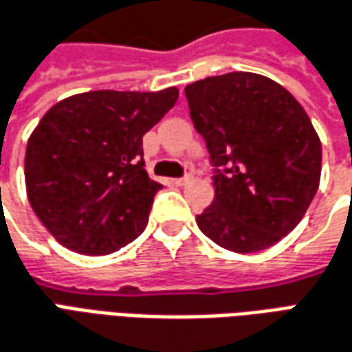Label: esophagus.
I'll use <instances>...</instances> for the list:
<instances>
[{
	"mask_svg": "<svg viewBox=\"0 0 352 352\" xmlns=\"http://www.w3.org/2000/svg\"><path fill=\"white\" fill-rule=\"evenodd\" d=\"M190 179H192V177H190V175H183V177H179V179H175L173 183L179 184V186H183V184L190 183Z\"/></svg>",
	"mask_w": 352,
	"mask_h": 352,
	"instance_id": "obj_1",
	"label": "esophagus"
}]
</instances>
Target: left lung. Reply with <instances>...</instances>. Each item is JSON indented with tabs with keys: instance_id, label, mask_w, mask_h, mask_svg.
Masks as SVG:
<instances>
[{
	"instance_id": "8db88e82",
	"label": "left lung",
	"mask_w": 352,
	"mask_h": 352,
	"mask_svg": "<svg viewBox=\"0 0 352 352\" xmlns=\"http://www.w3.org/2000/svg\"><path fill=\"white\" fill-rule=\"evenodd\" d=\"M213 166L215 198L196 215L204 234L236 253L289 234L320 183L322 144L294 95L265 76L230 72L184 87Z\"/></svg>"
}]
</instances>
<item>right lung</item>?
Here are the masks:
<instances>
[{
  "instance_id": "1",
  "label": "right lung",
  "mask_w": 352,
  "mask_h": 352,
  "mask_svg": "<svg viewBox=\"0 0 352 352\" xmlns=\"http://www.w3.org/2000/svg\"><path fill=\"white\" fill-rule=\"evenodd\" d=\"M179 91H91L56 102L28 139L24 177L32 210L56 242L83 255L118 252L146 228L154 196L142 135Z\"/></svg>"
}]
</instances>
